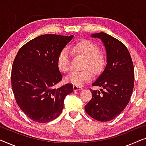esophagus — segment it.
I'll return each instance as SVG.
<instances>
[{
	"label": "esophagus",
	"mask_w": 146,
	"mask_h": 146,
	"mask_svg": "<svg viewBox=\"0 0 146 146\" xmlns=\"http://www.w3.org/2000/svg\"><path fill=\"white\" fill-rule=\"evenodd\" d=\"M73 90H74V91L81 90H82V88L80 87V86H73Z\"/></svg>",
	"instance_id": "esophagus-1"
}]
</instances>
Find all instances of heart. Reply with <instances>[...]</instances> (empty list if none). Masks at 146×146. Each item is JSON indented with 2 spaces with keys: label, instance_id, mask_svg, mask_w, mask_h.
<instances>
[{
  "label": "heart",
  "instance_id": "1",
  "mask_svg": "<svg viewBox=\"0 0 146 146\" xmlns=\"http://www.w3.org/2000/svg\"><path fill=\"white\" fill-rule=\"evenodd\" d=\"M70 50L86 58L82 71H74L66 78L67 82L76 86H82L90 81L93 78V71L99 74L103 71L106 65L104 55L100 52L98 46L89 40H82L71 46ZM57 66L61 72L68 73L72 70L70 52L64 48L60 52L57 58Z\"/></svg>",
  "mask_w": 146,
  "mask_h": 146
}]
</instances>
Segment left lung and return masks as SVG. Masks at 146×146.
I'll return each instance as SVG.
<instances>
[{
	"instance_id": "1",
	"label": "left lung",
	"mask_w": 146,
	"mask_h": 146,
	"mask_svg": "<svg viewBox=\"0 0 146 146\" xmlns=\"http://www.w3.org/2000/svg\"><path fill=\"white\" fill-rule=\"evenodd\" d=\"M91 36L101 39L104 44L107 64L92 84L101 89L90 90L92 98L85 106V111L98 121H108L129 103L134 85V68L130 54L121 42L102 32Z\"/></svg>"
}]
</instances>
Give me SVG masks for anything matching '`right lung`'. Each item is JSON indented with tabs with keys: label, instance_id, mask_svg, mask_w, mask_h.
Listing matches in <instances>:
<instances>
[{
	"label": "right lung",
	"instance_id": "1",
	"mask_svg": "<svg viewBox=\"0 0 146 146\" xmlns=\"http://www.w3.org/2000/svg\"><path fill=\"white\" fill-rule=\"evenodd\" d=\"M74 36L44 35L23 46L14 60L12 88L16 102L32 120L46 123L56 118L64 100L73 92L70 84L54 86L62 79L57 58Z\"/></svg>",
	"mask_w": 146,
	"mask_h": 146
}]
</instances>
